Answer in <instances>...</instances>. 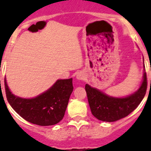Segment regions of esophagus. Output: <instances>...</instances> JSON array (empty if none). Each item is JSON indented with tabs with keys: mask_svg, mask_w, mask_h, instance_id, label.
<instances>
[{
	"mask_svg": "<svg viewBox=\"0 0 151 151\" xmlns=\"http://www.w3.org/2000/svg\"><path fill=\"white\" fill-rule=\"evenodd\" d=\"M76 78L79 81L85 80V74L83 73V72H78V73L76 74Z\"/></svg>",
	"mask_w": 151,
	"mask_h": 151,
	"instance_id": "obj_1",
	"label": "esophagus"
}]
</instances>
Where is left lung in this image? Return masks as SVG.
<instances>
[{
  "instance_id": "1",
  "label": "left lung",
  "mask_w": 151,
  "mask_h": 151,
  "mask_svg": "<svg viewBox=\"0 0 151 151\" xmlns=\"http://www.w3.org/2000/svg\"><path fill=\"white\" fill-rule=\"evenodd\" d=\"M143 68H145L144 66ZM147 86V74L143 69L141 85L136 92L129 96L124 97L111 96L88 84L85 85V91L87 92L88 100L92 115L99 121L113 122L125 117L138 106L145 96Z\"/></svg>"
}]
</instances>
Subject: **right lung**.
<instances>
[{
  "label": "right lung",
  "instance_id": "obj_1",
  "mask_svg": "<svg viewBox=\"0 0 151 151\" xmlns=\"http://www.w3.org/2000/svg\"><path fill=\"white\" fill-rule=\"evenodd\" d=\"M72 81V78L58 79L36 97L22 98L11 92L5 78L6 97L13 110L27 122L41 126L54 125L63 118L73 89Z\"/></svg>",
  "mask_w": 151,
  "mask_h": 151
}]
</instances>
